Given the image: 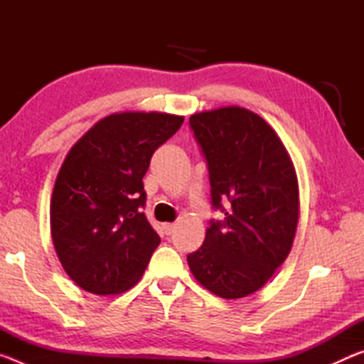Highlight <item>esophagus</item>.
<instances>
[{"label": "esophagus", "instance_id": "34e87169", "mask_svg": "<svg viewBox=\"0 0 364 364\" xmlns=\"http://www.w3.org/2000/svg\"><path fill=\"white\" fill-rule=\"evenodd\" d=\"M175 228H176V225L175 223H165L164 225V230H165V232L167 234H171L175 231Z\"/></svg>", "mask_w": 364, "mask_h": 364}]
</instances>
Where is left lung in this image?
<instances>
[{"instance_id": "8db88e82", "label": "left lung", "mask_w": 364, "mask_h": 364, "mask_svg": "<svg viewBox=\"0 0 364 364\" xmlns=\"http://www.w3.org/2000/svg\"><path fill=\"white\" fill-rule=\"evenodd\" d=\"M189 125L208 164L212 205L225 212L188 255L191 273L221 299L247 297L292 249L300 215L292 159L273 128L245 107L197 112Z\"/></svg>"}]
</instances>
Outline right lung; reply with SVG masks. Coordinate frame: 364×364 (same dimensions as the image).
<instances>
[{"instance_id":"1","label":"right lung","mask_w":364,"mask_h":364,"mask_svg":"<svg viewBox=\"0 0 364 364\" xmlns=\"http://www.w3.org/2000/svg\"><path fill=\"white\" fill-rule=\"evenodd\" d=\"M183 122L167 112L110 114L65 156L51 197V237L65 273L83 291L122 294L143 276L160 244L141 210L143 178L152 154Z\"/></svg>"}]
</instances>
